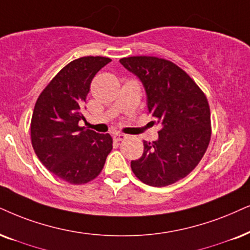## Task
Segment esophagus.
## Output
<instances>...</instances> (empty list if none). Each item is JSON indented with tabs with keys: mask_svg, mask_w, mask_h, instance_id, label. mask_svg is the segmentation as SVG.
<instances>
[{
	"mask_svg": "<svg viewBox=\"0 0 250 250\" xmlns=\"http://www.w3.org/2000/svg\"><path fill=\"white\" fill-rule=\"evenodd\" d=\"M125 137H127V135L122 134V132H116V134H114V136H113V138H114V141H116V142L123 141Z\"/></svg>",
	"mask_w": 250,
	"mask_h": 250,
	"instance_id": "34e87169",
	"label": "esophagus"
}]
</instances>
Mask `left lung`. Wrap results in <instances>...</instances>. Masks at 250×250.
I'll return each instance as SVG.
<instances>
[{
	"label": "left lung",
	"instance_id": "1",
	"mask_svg": "<svg viewBox=\"0 0 250 250\" xmlns=\"http://www.w3.org/2000/svg\"><path fill=\"white\" fill-rule=\"evenodd\" d=\"M120 63L140 78L147 109L162 125L157 141H144L134 174L145 185L165 187L187 176L203 158L211 138L207 97L186 71L165 59L130 56Z\"/></svg>",
	"mask_w": 250,
	"mask_h": 250
}]
</instances>
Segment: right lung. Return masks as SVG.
<instances>
[{
	"mask_svg": "<svg viewBox=\"0 0 250 250\" xmlns=\"http://www.w3.org/2000/svg\"><path fill=\"white\" fill-rule=\"evenodd\" d=\"M112 60L85 56L74 60L40 93L31 120L34 152L49 172L71 185L100 174L113 148L109 134L80 127L93 77Z\"/></svg>",
	"mask_w": 250,
	"mask_h": 250,
	"instance_id": "obj_1",
	"label": "right lung"
}]
</instances>
